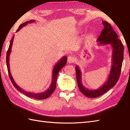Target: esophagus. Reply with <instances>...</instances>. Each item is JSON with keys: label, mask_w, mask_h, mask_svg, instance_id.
Here are the masks:
<instances>
[{"label": "esophagus", "mask_w": 130, "mask_h": 130, "mask_svg": "<svg viewBox=\"0 0 130 130\" xmlns=\"http://www.w3.org/2000/svg\"><path fill=\"white\" fill-rule=\"evenodd\" d=\"M75 60V58L71 56H69L68 58V62L69 63V64H72V63L74 62Z\"/></svg>", "instance_id": "34e87169"}]
</instances>
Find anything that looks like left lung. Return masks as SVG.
I'll return each mask as SVG.
<instances>
[{"mask_svg": "<svg viewBox=\"0 0 130 130\" xmlns=\"http://www.w3.org/2000/svg\"><path fill=\"white\" fill-rule=\"evenodd\" d=\"M102 23L104 27L97 39L98 44L99 45L109 44L111 46L112 50L111 66L107 81L97 89L86 88L82 84V74L80 69L78 66H76L75 67L76 78L79 91L89 98L98 97L116 85L120 75L124 57V45L121 40L118 38V35L108 22L102 21Z\"/></svg>", "mask_w": 130, "mask_h": 130, "instance_id": "obj_1", "label": "left lung"}]
</instances>
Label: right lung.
Masks as SVG:
<instances>
[{
  "label": "right lung",
  "instance_id": "right-lung-1",
  "mask_svg": "<svg viewBox=\"0 0 130 130\" xmlns=\"http://www.w3.org/2000/svg\"><path fill=\"white\" fill-rule=\"evenodd\" d=\"M35 22V20H31L26 21V22L21 24L20 26H19V27L18 29V30L16 32H18L20 30L21 28L26 26L28 24H31L32 22ZM14 37V36H13V37L12 38L11 41H10V43L9 49L8 50L7 54H6V65H7V68H8V71L9 72V76L10 78V79H11L12 84L19 91L23 93H24L25 95H26L28 97L33 98V99H38V100L44 99L48 98L49 97L51 96V95L53 93V92L54 91V90L56 88V79H57L58 73L60 71V70L66 65V62H67V59H68L67 56H63V57L57 63H56V64L54 66V68H53V71H52V82H51V85H50L49 87L48 88V89H46L45 91L43 92L39 93H31V92H26V91H24V89H22L19 86L16 84L15 81L14 80V79H13V78L12 77L10 71L9 57H10V53L11 52V47L12 45Z\"/></svg>",
  "mask_w": 130,
  "mask_h": 130
}]
</instances>
